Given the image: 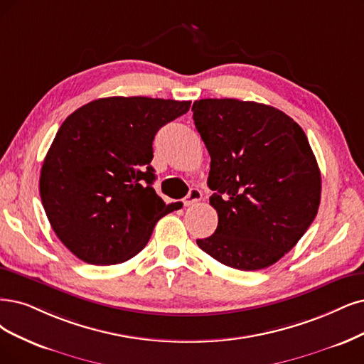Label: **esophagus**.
I'll return each instance as SVG.
<instances>
[{"mask_svg":"<svg viewBox=\"0 0 364 364\" xmlns=\"http://www.w3.org/2000/svg\"><path fill=\"white\" fill-rule=\"evenodd\" d=\"M200 198H203V193H200L199 189H195V187H193V189H191V192L187 193V196L184 198L183 203H184V205L189 207V205H193L195 203H198V200H200Z\"/></svg>","mask_w":364,"mask_h":364,"instance_id":"esophagus-1","label":"esophagus"}]
</instances>
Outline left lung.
<instances>
[{"label":"left lung","instance_id":"1","mask_svg":"<svg viewBox=\"0 0 364 364\" xmlns=\"http://www.w3.org/2000/svg\"><path fill=\"white\" fill-rule=\"evenodd\" d=\"M192 111L211 157L207 184L219 218L198 246L237 270L273 265L299 243L319 207L321 172L306 133L257 102L203 99Z\"/></svg>","mask_w":364,"mask_h":364}]
</instances>
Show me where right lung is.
Here are the masks:
<instances>
[{
	"label": "right lung",
	"instance_id": "right-lung-1",
	"mask_svg": "<svg viewBox=\"0 0 364 364\" xmlns=\"http://www.w3.org/2000/svg\"><path fill=\"white\" fill-rule=\"evenodd\" d=\"M191 102L151 97L92 100L64 119L40 172L53 232L92 265L126 262L173 211L156 191L153 141Z\"/></svg>",
	"mask_w": 364,
	"mask_h": 364
}]
</instances>
